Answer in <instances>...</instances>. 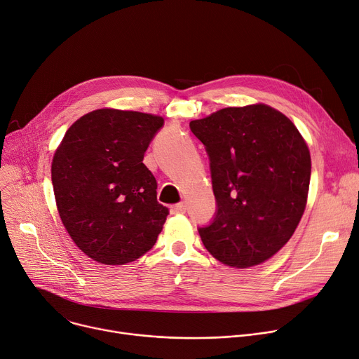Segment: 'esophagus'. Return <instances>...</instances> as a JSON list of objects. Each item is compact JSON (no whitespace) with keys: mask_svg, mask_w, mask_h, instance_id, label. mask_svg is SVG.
Returning <instances> with one entry per match:
<instances>
[{"mask_svg":"<svg viewBox=\"0 0 359 359\" xmlns=\"http://www.w3.org/2000/svg\"><path fill=\"white\" fill-rule=\"evenodd\" d=\"M175 212H177V214H184V212H186V203H183V202L176 203V205H175Z\"/></svg>","mask_w":359,"mask_h":359,"instance_id":"1","label":"esophagus"}]
</instances>
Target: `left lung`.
<instances>
[{
	"label": "left lung",
	"mask_w": 359,
	"mask_h": 359,
	"mask_svg": "<svg viewBox=\"0 0 359 359\" xmlns=\"http://www.w3.org/2000/svg\"><path fill=\"white\" fill-rule=\"evenodd\" d=\"M210 157L217 210L199 227L224 265L250 268L272 257L304 214L311 176L307 144L266 104L221 109L189 123Z\"/></svg>",
	"instance_id": "8db88e82"
}]
</instances>
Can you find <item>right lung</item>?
Wrapping results in <instances>:
<instances>
[{"instance_id": "obj_1", "label": "right lung", "mask_w": 359, "mask_h": 359, "mask_svg": "<svg viewBox=\"0 0 359 359\" xmlns=\"http://www.w3.org/2000/svg\"><path fill=\"white\" fill-rule=\"evenodd\" d=\"M164 119L141 111L99 109L71 128L52 161L62 224L93 260L123 265L154 246L168 208L142 163Z\"/></svg>"}]
</instances>
